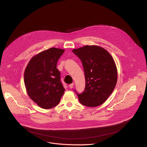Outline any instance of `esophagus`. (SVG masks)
<instances>
[{
  "instance_id": "obj_1",
  "label": "esophagus",
  "mask_w": 147,
  "mask_h": 147,
  "mask_svg": "<svg viewBox=\"0 0 147 147\" xmlns=\"http://www.w3.org/2000/svg\"><path fill=\"white\" fill-rule=\"evenodd\" d=\"M73 86H74V83H72V84H70L69 85V88L70 89L73 88Z\"/></svg>"
}]
</instances>
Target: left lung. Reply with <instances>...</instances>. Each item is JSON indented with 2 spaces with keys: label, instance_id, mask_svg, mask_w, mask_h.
Masks as SVG:
<instances>
[{
  "label": "left lung",
  "instance_id": "8db88e82",
  "mask_svg": "<svg viewBox=\"0 0 147 147\" xmlns=\"http://www.w3.org/2000/svg\"><path fill=\"white\" fill-rule=\"evenodd\" d=\"M81 60L86 88L77 94L80 102L88 107H98L113 91L117 81V70L109 52L98 45H86L72 50Z\"/></svg>",
  "mask_w": 147,
  "mask_h": 147
}]
</instances>
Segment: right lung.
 I'll return each instance as SVG.
<instances>
[{"label": "right lung", "mask_w": 147, "mask_h": 147, "mask_svg": "<svg viewBox=\"0 0 147 147\" xmlns=\"http://www.w3.org/2000/svg\"><path fill=\"white\" fill-rule=\"evenodd\" d=\"M65 50L51 48L34 55L25 69L24 81L29 97L41 108L56 107L65 91L57 62Z\"/></svg>", "instance_id": "1"}]
</instances>
